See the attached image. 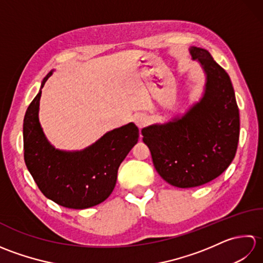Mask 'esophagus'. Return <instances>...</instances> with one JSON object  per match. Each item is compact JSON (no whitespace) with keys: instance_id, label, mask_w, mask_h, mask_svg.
<instances>
[{"instance_id":"obj_1","label":"esophagus","mask_w":263,"mask_h":263,"mask_svg":"<svg viewBox=\"0 0 263 263\" xmlns=\"http://www.w3.org/2000/svg\"><path fill=\"white\" fill-rule=\"evenodd\" d=\"M135 122L136 124L139 126V127H143L144 125H146L147 123V116L144 114H138L135 116Z\"/></svg>"}]
</instances>
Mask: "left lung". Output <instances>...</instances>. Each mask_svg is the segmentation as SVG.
<instances>
[{
    "label": "left lung",
    "instance_id": "1",
    "mask_svg": "<svg viewBox=\"0 0 263 263\" xmlns=\"http://www.w3.org/2000/svg\"><path fill=\"white\" fill-rule=\"evenodd\" d=\"M191 54L206 73L203 98L182 119L142 130L156 171L183 189L221 175L235 157L239 138V113L230 76L205 49L192 47Z\"/></svg>",
    "mask_w": 263,
    "mask_h": 263
}]
</instances>
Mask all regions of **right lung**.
Segmentation results:
<instances>
[{
  "label": "right lung",
  "mask_w": 263,
  "mask_h": 263,
  "mask_svg": "<svg viewBox=\"0 0 263 263\" xmlns=\"http://www.w3.org/2000/svg\"><path fill=\"white\" fill-rule=\"evenodd\" d=\"M52 72L44 78L42 88ZM42 91L28 106L24 120V150L28 171L46 198L65 208L86 209L97 205L114 190L117 171L138 142L133 123L110 131L92 146L77 153L54 149L38 121Z\"/></svg>",
  "instance_id": "right-lung-1"
}]
</instances>
